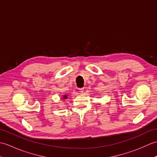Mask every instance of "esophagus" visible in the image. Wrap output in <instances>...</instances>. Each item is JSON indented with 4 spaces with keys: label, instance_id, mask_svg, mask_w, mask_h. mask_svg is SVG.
<instances>
[{
    "label": "esophagus",
    "instance_id": "esophagus-1",
    "mask_svg": "<svg viewBox=\"0 0 157 157\" xmlns=\"http://www.w3.org/2000/svg\"><path fill=\"white\" fill-rule=\"evenodd\" d=\"M84 88H79V92H84Z\"/></svg>",
    "mask_w": 157,
    "mask_h": 157
}]
</instances>
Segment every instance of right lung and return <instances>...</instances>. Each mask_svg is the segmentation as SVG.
Segmentation results:
<instances>
[{
	"label": "right lung",
	"mask_w": 157,
	"mask_h": 157,
	"mask_svg": "<svg viewBox=\"0 0 157 157\" xmlns=\"http://www.w3.org/2000/svg\"><path fill=\"white\" fill-rule=\"evenodd\" d=\"M67 98H68V96L67 95V94H64V95L62 96V99L63 100H66Z\"/></svg>",
	"instance_id": "obj_1"
}]
</instances>
